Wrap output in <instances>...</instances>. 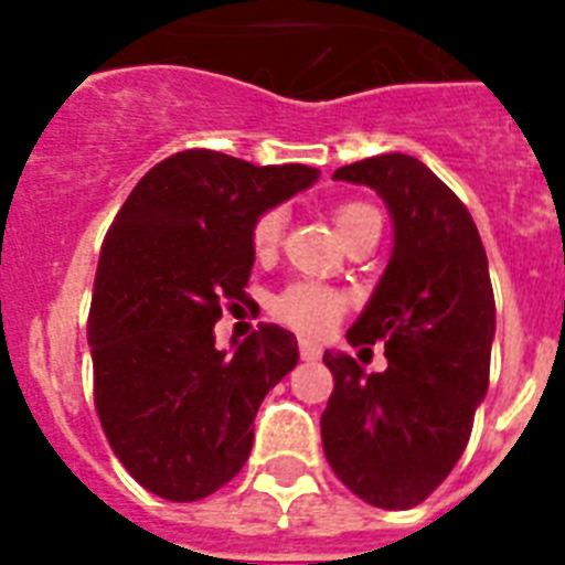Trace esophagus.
Instances as JSON below:
<instances>
[{"label":"esophagus","instance_id":"34e87169","mask_svg":"<svg viewBox=\"0 0 565 565\" xmlns=\"http://www.w3.org/2000/svg\"><path fill=\"white\" fill-rule=\"evenodd\" d=\"M299 354H301V361H319V358H322V345L310 343V340H301Z\"/></svg>","mask_w":565,"mask_h":565}]
</instances>
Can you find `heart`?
<instances>
[{"label": "heart", "mask_w": 565, "mask_h": 565, "mask_svg": "<svg viewBox=\"0 0 565 565\" xmlns=\"http://www.w3.org/2000/svg\"><path fill=\"white\" fill-rule=\"evenodd\" d=\"M366 220H381V213L372 207L370 202H343L334 207V225L340 231V237H345L349 231L358 228ZM284 231V213L281 211H264L252 225V252L257 260L275 255V248L281 243ZM349 308L345 292L326 287V284L313 281H296L287 290H281L273 301V313L281 319L284 326H290L292 331L308 337L326 334L328 328L334 326L337 319L343 317Z\"/></svg>", "instance_id": "obj_1"}]
</instances>
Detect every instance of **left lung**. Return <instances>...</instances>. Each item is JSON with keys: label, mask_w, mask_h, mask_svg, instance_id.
Here are the masks:
<instances>
[{"label": "left lung", "mask_w": 565, "mask_h": 565, "mask_svg": "<svg viewBox=\"0 0 565 565\" xmlns=\"http://www.w3.org/2000/svg\"><path fill=\"white\" fill-rule=\"evenodd\" d=\"M375 190L393 213V257L352 345L384 343L390 366L366 375L326 352L334 393L322 448L334 475L366 504L416 508L446 481L490 386L495 299L472 213L411 154H377L334 172Z\"/></svg>", "instance_id": "8db88e82"}]
</instances>
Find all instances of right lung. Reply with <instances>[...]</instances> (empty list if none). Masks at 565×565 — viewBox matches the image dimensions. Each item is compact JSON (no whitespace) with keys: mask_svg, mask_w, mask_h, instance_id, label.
Instances as JSON below:
<instances>
[{"mask_svg":"<svg viewBox=\"0 0 565 565\" xmlns=\"http://www.w3.org/2000/svg\"><path fill=\"white\" fill-rule=\"evenodd\" d=\"M305 163L255 167L188 149L146 172L102 243L87 343L93 402L140 487L199 501L243 469L264 395L299 363L290 331L257 326L216 349L222 310L252 305V225L310 188Z\"/></svg>","mask_w":565,"mask_h":565,"instance_id":"1","label":"right lung"}]
</instances>
